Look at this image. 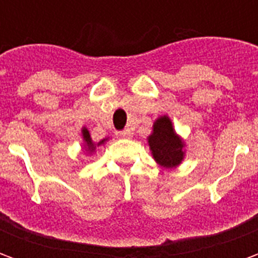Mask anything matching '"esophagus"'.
I'll list each match as a JSON object with an SVG mask.
<instances>
[{
	"label": "esophagus",
	"mask_w": 258,
	"mask_h": 258,
	"mask_svg": "<svg viewBox=\"0 0 258 258\" xmlns=\"http://www.w3.org/2000/svg\"><path fill=\"white\" fill-rule=\"evenodd\" d=\"M118 137V138H127L130 135V133L127 131V130H124V131H118L117 134H116Z\"/></svg>",
	"instance_id": "esophagus-1"
}]
</instances>
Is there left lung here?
Instances as JSON below:
<instances>
[{"mask_svg": "<svg viewBox=\"0 0 258 258\" xmlns=\"http://www.w3.org/2000/svg\"><path fill=\"white\" fill-rule=\"evenodd\" d=\"M148 144L153 159L163 167H175L184 159V142L175 134L173 123L167 116H162L155 121Z\"/></svg>", "mask_w": 258, "mask_h": 258, "instance_id": "left-lung-1", "label": "left lung"}]
</instances>
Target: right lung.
Here are the masks:
<instances>
[{
	"mask_svg": "<svg viewBox=\"0 0 258 258\" xmlns=\"http://www.w3.org/2000/svg\"><path fill=\"white\" fill-rule=\"evenodd\" d=\"M83 138H84L85 146H87V148H88V151H90V152L94 151V149H95L96 146H95V144H94V142H92V140H91L90 133H88V130H87V128H83ZM105 141H106V140H102L101 142H99V144H98V146L102 145V144H103V142H105Z\"/></svg>",
	"mask_w": 258,
	"mask_h": 258,
	"instance_id": "1",
	"label": "right lung"
}]
</instances>
